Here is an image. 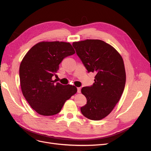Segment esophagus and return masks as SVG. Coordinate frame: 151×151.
Returning a JSON list of instances; mask_svg holds the SVG:
<instances>
[{
  "mask_svg": "<svg viewBox=\"0 0 151 151\" xmlns=\"http://www.w3.org/2000/svg\"><path fill=\"white\" fill-rule=\"evenodd\" d=\"M81 88H77V93H81Z\"/></svg>",
  "mask_w": 151,
  "mask_h": 151,
  "instance_id": "34e87169",
  "label": "esophagus"
}]
</instances>
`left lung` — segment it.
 <instances>
[{
	"label": "left lung",
	"mask_w": 151,
	"mask_h": 151,
	"mask_svg": "<svg viewBox=\"0 0 151 151\" xmlns=\"http://www.w3.org/2000/svg\"><path fill=\"white\" fill-rule=\"evenodd\" d=\"M72 46L88 72H96L94 83L81 89L87 103L83 115L92 120L108 116L119 101L125 88L126 74L123 58L110 45L100 40L74 42Z\"/></svg>",
	"instance_id": "left-lung-1"
}]
</instances>
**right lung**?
I'll use <instances>...</instances> for the list:
<instances>
[{
    "label": "right lung",
    "instance_id": "obj_1",
    "mask_svg": "<svg viewBox=\"0 0 151 151\" xmlns=\"http://www.w3.org/2000/svg\"><path fill=\"white\" fill-rule=\"evenodd\" d=\"M74 53L69 43L42 42L32 47L22 59L19 67L22 93L40 115H56L77 93L74 86H64L52 80L63 59Z\"/></svg>",
    "mask_w": 151,
    "mask_h": 151
}]
</instances>
